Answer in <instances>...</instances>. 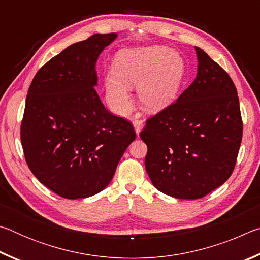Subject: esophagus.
<instances>
[{"instance_id":"esophagus-1","label":"esophagus","mask_w":260,"mask_h":260,"mask_svg":"<svg viewBox=\"0 0 260 260\" xmlns=\"http://www.w3.org/2000/svg\"><path fill=\"white\" fill-rule=\"evenodd\" d=\"M133 126H134V129H135V133L136 135L139 136L141 129H142L143 127V121L142 120H134L133 121Z\"/></svg>"}]
</instances>
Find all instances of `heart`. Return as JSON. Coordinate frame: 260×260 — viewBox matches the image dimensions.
Returning a JSON list of instances; mask_svg holds the SVG:
<instances>
[{"label":"heart","mask_w":260,"mask_h":260,"mask_svg":"<svg viewBox=\"0 0 260 260\" xmlns=\"http://www.w3.org/2000/svg\"><path fill=\"white\" fill-rule=\"evenodd\" d=\"M182 76L181 57L166 47L124 49L114 57L113 78L105 80V95L113 111L125 116L132 103L128 88L136 87L140 107L147 112H160L177 99Z\"/></svg>","instance_id":"obj_1"}]
</instances>
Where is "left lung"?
I'll list each match as a JSON object with an SVG mask.
<instances>
[{"label":"left lung","mask_w":260,"mask_h":260,"mask_svg":"<svg viewBox=\"0 0 260 260\" xmlns=\"http://www.w3.org/2000/svg\"><path fill=\"white\" fill-rule=\"evenodd\" d=\"M195 50V80L140 133L152 184L179 200L201 199L226 182L243 129L234 82L204 50Z\"/></svg>","instance_id":"1"}]
</instances>
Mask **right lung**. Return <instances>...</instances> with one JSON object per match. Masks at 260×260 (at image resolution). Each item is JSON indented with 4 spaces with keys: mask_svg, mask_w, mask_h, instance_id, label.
I'll return each mask as SVG.
<instances>
[{
    "mask_svg": "<svg viewBox=\"0 0 260 260\" xmlns=\"http://www.w3.org/2000/svg\"><path fill=\"white\" fill-rule=\"evenodd\" d=\"M118 35L95 34L73 43L39 70L26 98L20 139L39 181L64 199L108 187L136 135L131 122L101 102L96 61Z\"/></svg>",
    "mask_w": 260,
    "mask_h": 260,
    "instance_id": "1",
    "label": "right lung"
}]
</instances>
